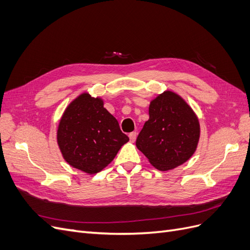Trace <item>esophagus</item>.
<instances>
[{"instance_id": "esophagus-1", "label": "esophagus", "mask_w": 250, "mask_h": 250, "mask_svg": "<svg viewBox=\"0 0 250 250\" xmlns=\"http://www.w3.org/2000/svg\"><path fill=\"white\" fill-rule=\"evenodd\" d=\"M128 137H129V139H130V141H131V142H134V141H135V139H137V132H135V131H132V132H130V133H129V135H128Z\"/></svg>"}]
</instances>
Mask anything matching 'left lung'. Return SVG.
Segmentation results:
<instances>
[{
    "label": "left lung",
    "instance_id": "left-lung-1",
    "mask_svg": "<svg viewBox=\"0 0 250 250\" xmlns=\"http://www.w3.org/2000/svg\"><path fill=\"white\" fill-rule=\"evenodd\" d=\"M195 112L183 98L167 90L149 106V120L137 139L138 149L161 171L178 167L190 158L199 141Z\"/></svg>",
    "mask_w": 250,
    "mask_h": 250
}]
</instances>
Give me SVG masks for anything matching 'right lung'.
<instances>
[{
	"label": "right lung",
	"instance_id": "obj_1",
	"mask_svg": "<svg viewBox=\"0 0 250 250\" xmlns=\"http://www.w3.org/2000/svg\"><path fill=\"white\" fill-rule=\"evenodd\" d=\"M128 141L100 98L86 93L66 107L57 130L58 146L66 163L88 174L106 167Z\"/></svg>",
	"mask_w": 250,
	"mask_h": 250
}]
</instances>
